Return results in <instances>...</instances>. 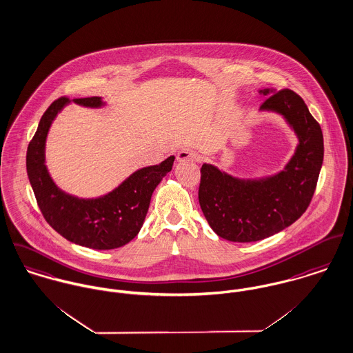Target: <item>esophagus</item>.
<instances>
[{"instance_id":"esophagus-1","label":"esophagus","mask_w":353,"mask_h":353,"mask_svg":"<svg viewBox=\"0 0 353 353\" xmlns=\"http://www.w3.org/2000/svg\"><path fill=\"white\" fill-rule=\"evenodd\" d=\"M176 161H198V154L195 152V151H192L190 148H183V150H181L178 154H176Z\"/></svg>"}]
</instances>
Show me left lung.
<instances>
[{
    "label": "left lung",
    "mask_w": 353,
    "mask_h": 353,
    "mask_svg": "<svg viewBox=\"0 0 353 353\" xmlns=\"http://www.w3.org/2000/svg\"><path fill=\"white\" fill-rule=\"evenodd\" d=\"M259 94L267 97L259 110L279 114L298 144L283 170L267 176L240 178L202 164V213L217 236L234 243L259 241L295 223L312 201L323 161L322 130L303 99L289 89Z\"/></svg>",
    "instance_id": "obj_1"
}]
</instances>
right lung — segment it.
I'll use <instances>...</instances> for the list:
<instances>
[{"mask_svg": "<svg viewBox=\"0 0 353 353\" xmlns=\"http://www.w3.org/2000/svg\"><path fill=\"white\" fill-rule=\"evenodd\" d=\"M71 102L90 109L106 106L102 97L59 98L52 102L28 145V178L46 221L64 239L92 250H114L140 232L152 192L172 170L175 157L133 171L117 188L99 196L81 198L63 192L46 165V141L54 120Z\"/></svg>", "mask_w": 353, "mask_h": 353, "instance_id": "add662e5", "label": "right lung"}]
</instances>
